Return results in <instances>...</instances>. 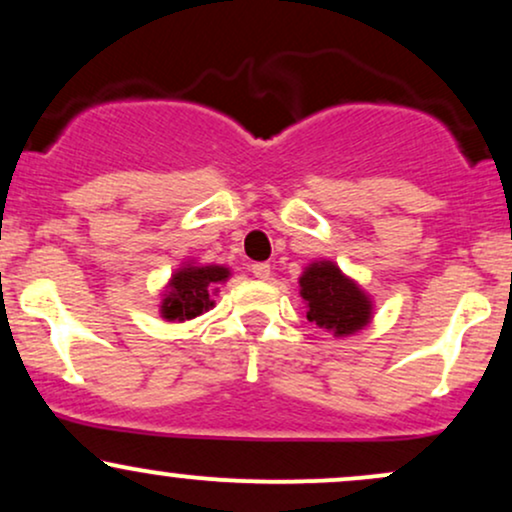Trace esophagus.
<instances>
[{
	"instance_id": "1",
	"label": "esophagus",
	"mask_w": 512,
	"mask_h": 512,
	"mask_svg": "<svg viewBox=\"0 0 512 512\" xmlns=\"http://www.w3.org/2000/svg\"><path fill=\"white\" fill-rule=\"evenodd\" d=\"M252 274H255L257 279H269V274H272V267H269L267 262H255V264H252Z\"/></svg>"
}]
</instances>
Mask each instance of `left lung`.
Returning <instances> with one entry per match:
<instances>
[{
  "mask_svg": "<svg viewBox=\"0 0 512 512\" xmlns=\"http://www.w3.org/2000/svg\"><path fill=\"white\" fill-rule=\"evenodd\" d=\"M298 284H301L303 301L308 303L305 317L322 330L332 332L334 337L354 334L370 322L373 303L334 262H313L305 267Z\"/></svg>",
  "mask_w": 512,
  "mask_h": 512,
  "instance_id": "1",
  "label": "left lung"
}]
</instances>
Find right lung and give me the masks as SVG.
Returning <instances> with one entry per match:
<instances>
[{"instance_id": "add662e5", "label": "right lung", "mask_w": 512, "mask_h": 512, "mask_svg": "<svg viewBox=\"0 0 512 512\" xmlns=\"http://www.w3.org/2000/svg\"><path fill=\"white\" fill-rule=\"evenodd\" d=\"M228 269L219 267V264H185L170 279L168 291L163 293L161 315L166 320H192V317L207 313L214 308L209 293L214 291L216 284L228 279Z\"/></svg>"}]
</instances>
